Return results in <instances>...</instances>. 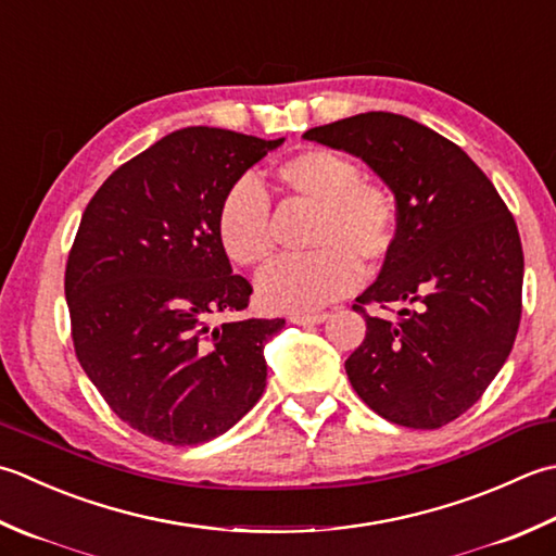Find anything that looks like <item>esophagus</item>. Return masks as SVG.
Listing matches in <instances>:
<instances>
[{"label": "esophagus", "mask_w": 556, "mask_h": 556, "mask_svg": "<svg viewBox=\"0 0 556 556\" xmlns=\"http://www.w3.org/2000/svg\"><path fill=\"white\" fill-rule=\"evenodd\" d=\"M328 318H330V313H325V311H318V313H293V315H289V320L293 325H320V323H325Z\"/></svg>", "instance_id": "esophagus-1"}]
</instances>
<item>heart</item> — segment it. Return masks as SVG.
I'll list each match as a JSON object with an SVG mask.
<instances>
[{"mask_svg": "<svg viewBox=\"0 0 556 556\" xmlns=\"http://www.w3.org/2000/svg\"><path fill=\"white\" fill-rule=\"evenodd\" d=\"M289 200L313 206L311 255L287 257L257 277V296L271 311L313 313L352 291L366 267L383 265L397 241V206L383 185L362 180L352 159L306 149L275 170ZM216 238L236 265L260 267L275 253V216L250 178L236 180L216 212Z\"/></svg>", "mask_w": 556, "mask_h": 556, "instance_id": "obj_1", "label": "heart"}]
</instances>
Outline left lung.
<instances>
[{"instance_id": "obj_1", "label": "left lung", "mask_w": 556, "mask_h": 556, "mask_svg": "<svg viewBox=\"0 0 556 556\" xmlns=\"http://www.w3.org/2000/svg\"><path fill=\"white\" fill-rule=\"evenodd\" d=\"M303 139L362 159L397 204L393 253L354 306L366 337L344 362L352 388L400 427L458 419L502 371L520 325L514 216L458 144L405 115H352ZM364 302H400L401 318L366 316Z\"/></svg>"}]
</instances>
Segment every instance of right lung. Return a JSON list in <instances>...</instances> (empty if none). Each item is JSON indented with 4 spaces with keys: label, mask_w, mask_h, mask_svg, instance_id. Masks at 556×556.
<instances>
[{
    "label": "right lung",
    "mask_w": 556,
    "mask_h": 556,
    "mask_svg": "<svg viewBox=\"0 0 556 556\" xmlns=\"http://www.w3.org/2000/svg\"><path fill=\"white\" fill-rule=\"evenodd\" d=\"M281 139L185 127L123 163L91 198L64 271L74 352L129 427L170 445L222 437L267 386L285 320L243 313L253 287L216 238L222 198Z\"/></svg>",
    "instance_id": "right-lung-1"
}]
</instances>
